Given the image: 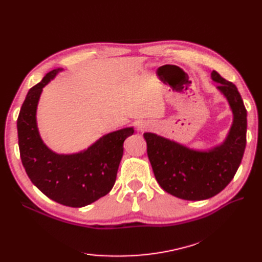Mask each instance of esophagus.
<instances>
[{"instance_id":"1","label":"esophagus","mask_w":262,"mask_h":262,"mask_svg":"<svg viewBox=\"0 0 262 262\" xmlns=\"http://www.w3.org/2000/svg\"><path fill=\"white\" fill-rule=\"evenodd\" d=\"M147 128H148V125H147L146 123H144V122H140V123L138 124V130H139L140 132L145 131Z\"/></svg>"}]
</instances>
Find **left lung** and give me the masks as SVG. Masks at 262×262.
Here are the masks:
<instances>
[{"label":"left lung","instance_id":"left-lung-1","mask_svg":"<svg viewBox=\"0 0 262 262\" xmlns=\"http://www.w3.org/2000/svg\"><path fill=\"white\" fill-rule=\"evenodd\" d=\"M211 76L220 83L217 89L227 98L234 115L223 144L200 152L154 133L143 134L157 182L166 192L184 200H205L221 192L234 178L246 147L247 110L241 94L216 71Z\"/></svg>","mask_w":262,"mask_h":262}]
</instances>
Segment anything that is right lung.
<instances>
[{"label":"right lung","mask_w":262,"mask_h":262,"mask_svg":"<svg viewBox=\"0 0 262 262\" xmlns=\"http://www.w3.org/2000/svg\"><path fill=\"white\" fill-rule=\"evenodd\" d=\"M61 69L46 74L29 90L17 118L21 163L31 182L51 200L72 208L89 205L113 189L123 154V142L133 128H124L100 138L84 152L55 154L39 136L36 110L43 87Z\"/></svg>","instance_id":"1"}]
</instances>
